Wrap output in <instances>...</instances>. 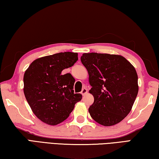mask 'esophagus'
<instances>
[{"label": "esophagus", "instance_id": "esophagus-1", "mask_svg": "<svg viewBox=\"0 0 159 159\" xmlns=\"http://www.w3.org/2000/svg\"><path fill=\"white\" fill-rule=\"evenodd\" d=\"M87 93H88V90H87V89H86L85 88H83V89H82V90H81V92H80V93L82 94L83 96H84L85 95H86V94H87Z\"/></svg>", "mask_w": 159, "mask_h": 159}]
</instances>
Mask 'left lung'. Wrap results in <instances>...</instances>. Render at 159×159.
I'll list each match as a JSON object with an SVG mask.
<instances>
[{
  "instance_id": "left-lung-1",
  "label": "left lung",
  "mask_w": 159,
  "mask_h": 159,
  "mask_svg": "<svg viewBox=\"0 0 159 159\" xmlns=\"http://www.w3.org/2000/svg\"><path fill=\"white\" fill-rule=\"evenodd\" d=\"M92 86L94 102L88 111L104 126L117 124L127 116L138 93V77L130 61L121 55L83 53L80 57Z\"/></svg>"
}]
</instances>
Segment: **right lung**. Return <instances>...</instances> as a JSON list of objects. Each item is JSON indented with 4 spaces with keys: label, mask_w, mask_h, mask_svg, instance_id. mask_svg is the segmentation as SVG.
Instances as JSON below:
<instances>
[{
    "label": "right lung",
    "mask_w": 159,
    "mask_h": 159,
    "mask_svg": "<svg viewBox=\"0 0 159 159\" xmlns=\"http://www.w3.org/2000/svg\"><path fill=\"white\" fill-rule=\"evenodd\" d=\"M77 60L76 52H59L36 59L25 71V98L36 116L46 124L63 122L81 100V94L74 93L71 74L61 73Z\"/></svg>",
    "instance_id": "1"
}]
</instances>
